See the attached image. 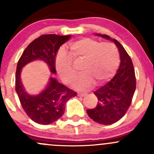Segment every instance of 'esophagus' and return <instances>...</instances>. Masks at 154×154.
Masks as SVG:
<instances>
[{
	"label": "esophagus",
	"instance_id": "esophagus-1",
	"mask_svg": "<svg viewBox=\"0 0 154 154\" xmlns=\"http://www.w3.org/2000/svg\"><path fill=\"white\" fill-rule=\"evenodd\" d=\"M85 95H86V94H84V93H78L77 94V96H79V97H84Z\"/></svg>",
	"mask_w": 154,
	"mask_h": 154
}]
</instances>
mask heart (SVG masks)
Returning a JSON list of instances; mask_svg holds the SVG:
<instances>
[{
    "mask_svg": "<svg viewBox=\"0 0 154 154\" xmlns=\"http://www.w3.org/2000/svg\"><path fill=\"white\" fill-rule=\"evenodd\" d=\"M69 56L64 51L56 57V68L62 80L71 84L77 75V66L82 64L80 76L74 83L79 90H86L94 85H100L115 74L119 64V54L116 46L110 42L100 43L97 40L84 38L68 45Z\"/></svg>",
    "mask_w": 154,
    "mask_h": 154,
    "instance_id": "1",
    "label": "heart"
}]
</instances>
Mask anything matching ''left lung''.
Segmentation results:
<instances>
[{
	"mask_svg": "<svg viewBox=\"0 0 154 154\" xmlns=\"http://www.w3.org/2000/svg\"><path fill=\"white\" fill-rule=\"evenodd\" d=\"M96 35L113 42L120 54L121 63L117 73L106 85L94 91L98 103L94 109L86 111L88 116L95 122L109 125L120 120L131 104L136 87V76L131 58L123 46L109 35Z\"/></svg>",
	"mask_w": 154,
	"mask_h": 154,
	"instance_id": "8db88e82",
	"label": "left lung"
}]
</instances>
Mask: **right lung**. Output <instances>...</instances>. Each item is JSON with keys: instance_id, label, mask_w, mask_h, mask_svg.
I'll return each instance as SVG.
<instances>
[{"instance_id": "right-lung-1", "label": "right lung", "mask_w": 154, "mask_h": 154, "mask_svg": "<svg viewBox=\"0 0 154 154\" xmlns=\"http://www.w3.org/2000/svg\"><path fill=\"white\" fill-rule=\"evenodd\" d=\"M71 36L55 34L41 35L27 46L18 62L15 91L24 112L33 122L39 125H50L61 118L67 101L75 97L77 93L59 83L55 77H51L43 91L35 95L29 94L21 83V69L28 63L38 60L45 62L50 71L55 74L56 56L59 48Z\"/></svg>"}]
</instances>
